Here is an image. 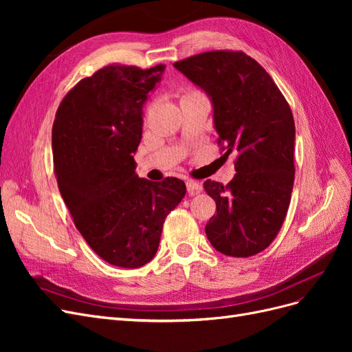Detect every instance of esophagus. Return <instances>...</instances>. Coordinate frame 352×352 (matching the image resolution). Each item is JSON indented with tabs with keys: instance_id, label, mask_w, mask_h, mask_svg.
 <instances>
[{
	"instance_id": "34e87169",
	"label": "esophagus",
	"mask_w": 352,
	"mask_h": 352,
	"mask_svg": "<svg viewBox=\"0 0 352 352\" xmlns=\"http://www.w3.org/2000/svg\"><path fill=\"white\" fill-rule=\"evenodd\" d=\"M186 189L190 194H198L202 190V186H201V184L195 182V180H186Z\"/></svg>"
}]
</instances>
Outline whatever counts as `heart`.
<instances>
[{"mask_svg": "<svg viewBox=\"0 0 352 352\" xmlns=\"http://www.w3.org/2000/svg\"><path fill=\"white\" fill-rule=\"evenodd\" d=\"M189 95H194V92H188V94H184V95H182V98H185V97H189Z\"/></svg>", "mask_w": 352, "mask_h": 352, "instance_id": "b5f03b06", "label": "heart"}]
</instances>
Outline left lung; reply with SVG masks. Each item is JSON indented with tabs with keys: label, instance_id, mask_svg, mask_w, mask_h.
Masks as SVG:
<instances>
[{
	"label": "left lung",
	"instance_id": "1",
	"mask_svg": "<svg viewBox=\"0 0 352 352\" xmlns=\"http://www.w3.org/2000/svg\"><path fill=\"white\" fill-rule=\"evenodd\" d=\"M173 66L208 95L225 155L238 154L236 175L226 186L204 182L217 207L206 235L219 252L250 257L269 247L289 208L292 111L270 74L242 51L202 52Z\"/></svg>",
	"mask_w": 352,
	"mask_h": 352
}]
</instances>
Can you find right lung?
<instances>
[{
  "label": "right lung",
  "instance_id": "obj_1",
  "mask_svg": "<svg viewBox=\"0 0 352 352\" xmlns=\"http://www.w3.org/2000/svg\"><path fill=\"white\" fill-rule=\"evenodd\" d=\"M164 66H107L82 79L61 101L52 124L60 194L74 225L102 260L124 269L151 261L167 214L185 182L138 177L144 104Z\"/></svg>",
  "mask_w": 352,
  "mask_h": 352
}]
</instances>
